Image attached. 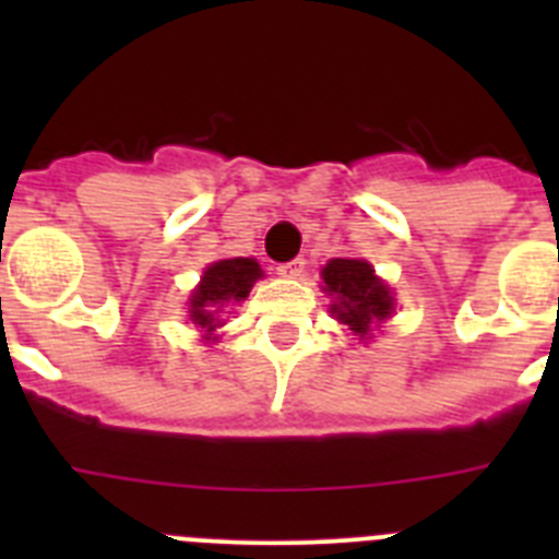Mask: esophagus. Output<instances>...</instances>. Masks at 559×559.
Wrapping results in <instances>:
<instances>
[{
    "label": "esophagus",
    "instance_id": "34e87169",
    "mask_svg": "<svg viewBox=\"0 0 559 559\" xmlns=\"http://www.w3.org/2000/svg\"><path fill=\"white\" fill-rule=\"evenodd\" d=\"M305 265H308V263H305L302 257H296V260H290V263H283L276 271H280L283 276H290V280H296V276L305 274Z\"/></svg>",
    "mask_w": 559,
    "mask_h": 559
}]
</instances>
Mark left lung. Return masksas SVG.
<instances>
[{
  "instance_id": "obj_1",
  "label": "left lung",
  "mask_w": 559,
  "mask_h": 559,
  "mask_svg": "<svg viewBox=\"0 0 559 559\" xmlns=\"http://www.w3.org/2000/svg\"><path fill=\"white\" fill-rule=\"evenodd\" d=\"M324 290L333 296L330 310L341 324H347L355 335L367 338L372 328L386 322L394 310L389 288L374 276L372 265L364 260L335 257L322 271Z\"/></svg>"
}]
</instances>
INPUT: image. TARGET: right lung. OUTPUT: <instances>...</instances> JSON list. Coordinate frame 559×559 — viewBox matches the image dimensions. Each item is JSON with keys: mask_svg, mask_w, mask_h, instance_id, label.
I'll list each match as a JSON object with an SVG mask.
<instances>
[{"mask_svg": "<svg viewBox=\"0 0 559 559\" xmlns=\"http://www.w3.org/2000/svg\"><path fill=\"white\" fill-rule=\"evenodd\" d=\"M260 276H263V271L249 257L212 263L190 299V322L212 335V330L221 328V313H224L226 305L246 299L254 280H260Z\"/></svg>", "mask_w": 559, "mask_h": 559, "instance_id": "1", "label": "right lung"}]
</instances>
